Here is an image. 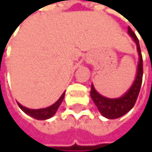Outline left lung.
<instances>
[{"label": "left lung", "mask_w": 152, "mask_h": 152, "mask_svg": "<svg viewBox=\"0 0 152 152\" xmlns=\"http://www.w3.org/2000/svg\"><path fill=\"white\" fill-rule=\"evenodd\" d=\"M128 32L135 42L136 46H137V52L139 55L137 72H136V77L133 84L131 85V86L125 94H123V96L115 99L107 98L101 95L96 91L94 86L91 85V99L93 100L96 107H98V110L100 111V113L104 117L107 118V119H117V118L122 117L126 113H128L135 104V102L137 100V97L140 92V88H141L143 78V59L141 49H140L139 45V40L130 27H129Z\"/></svg>", "instance_id": "left-lung-1"}]
</instances>
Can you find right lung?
Wrapping results in <instances>:
<instances>
[{
    "label": "right lung",
    "mask_w": 152,
    "mask_h": 152,
    "mask_svg": "<svg viewBox=\"0 0 152 152\" xmlns=\"http://www.w3.org/2000/svg\"><path fill=\"white\" fill-rule=\"evenodd\" d=\"M64 98V92L62 94V96L59 98V100L56 103H54L52 106L48 107H45V108L31 109V108H27L26 107H23L22 104H19V103H18V104H19L20 108H21L24 113H26L27 115L33 117L34 119H37V120H46V119H49V118H51L55 114V113H56L57 109L59 108L60 104H62Z\"/></svg>",
    "instance_id": "add662e5"
}]
</instances>
